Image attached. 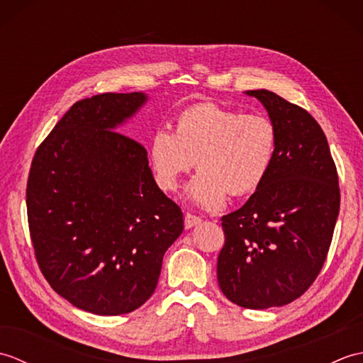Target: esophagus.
Returning a JSON list of instances; mask_svg holds the SVG:
<instances>
[{"instance_id": "esophagus-1", "label": "esophagus", "mask_w": 363, "mask_h": 363, "mask_svg": "<svg viewBox=\"0 0 363 363\" xmlns=\"http://www.w3.org/2000/svg\"><path fill=\"white\" fill-rule=\"evenodd\" d=\"M201 221H203L201 217H198V215H194V213H190V212H187L186 217H184V225H186L187 229L199 225V223H201Z\"/></svg>"}]
</instances>
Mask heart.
<instances>
[{
  "instance_id": "b5f03b06",
  "label": "heart",
  "mask_w": 363,
  "mask_h": 363,
  "mask_svg": "<svg viewBox=\"0 0 363 363\" xmlns=\"http://www.w3.org/2000/svg\"><path fill=\"white\" fill-rule=\"evenodd\" d=\"M277 151L274 123L259 113H242L213 103L182 111L174 133L160 128L150 142V160L159 187L176 191L195 165L199 173L189 194L204 207L256 191L269 173Z\"/></svg>"
}]
</instances>
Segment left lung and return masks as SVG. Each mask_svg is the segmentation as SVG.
Here are the masks:
<instances>
[{"label":"left lung","mask_w":363,"mask_h":363,"mask_svg":"<svg viewBox=\"0 0 363 363\" xmlns=\"http://www.w3.org/2000/svg\"><path fill=\"white\" fill-rule=\"evenodd\" d=\"M246 94L268 111L277 151L264 184L221 217L217 277L234 304L268 309L298 299L317 279L333 242L340 187L326 135L309 112L269 90Z\"/></svg>","instance_id":"1"}]
</instances>
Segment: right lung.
Segmentation results:
<instances>
[{"instance_id":"obj_1","label":"right lung","mask_w":363,"mask_h":363,"mask_svg":"<svg viewBox=\"0 0 363 363\" xmlns=\"http://www.w3.org/2000/svg\"><path fill=\"white\" fill-rule=\"evenodd\" d=\"M145 101L138 91L81 99L30 164L26 207L38 268L54 291L90 313L123 315L145 304L184 229L145 146L115 130Z\"/></svg>"}]
</instances>
